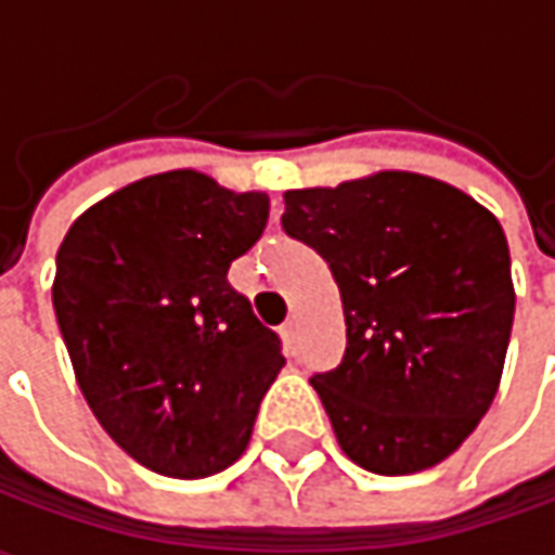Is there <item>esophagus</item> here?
Here are the masks:
<instances>
[{
    "label": "esophagus",
    "instance_id": "1",
    "mask_svg": "<svg viewBox=\"0 0 555 555\" xmlns=\"http://www.w3.org/2000/svg\"><path fill=\"white\" fill-rule=\"evenodd\" d=\"M281 336L287 339V346H293V343H296V336H299V321H296V318H289L287 324L281 327Z\"/></svg>",
    "mask_w": 555,
    "mask_h": 555
}]
</instances>
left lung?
I'll return each instance as SVG.
<instances>
[{"instance_id":"1","label":"left lung","mask_w":555,"mask_h":555,"mask_svg":"<svg viewBox=\"0 0 555 555\" xmlns=\"http://www.w3.org/2000/svg\"><path fill=\"white\" fill-rule=\"evenodd\" d=\"M281 224L339 287L346 354L311 386L346 457L376 476L451 457L498 395L513 331L501 222L454 184L392 169L287 191Z\"/></svg>"}]
</instances>
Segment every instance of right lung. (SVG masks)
<instances>
[{
    "label": "right lung",
    "instance_id": "add662e5",
    "mask_svg": "<svg viewBox=\"0 0 555 555\" xmlns=\"http://www.w3.org/2000/svg\"><path fill=\"white\" fill-rule=\"evenodd\" d=\"M268 197L194 169L126 184L67 231L54 318L104 433L169 479H206L246 451L281 339L228 284L262 237Z\"/></svg>",
    "mask_w": 555,
    "mask_h": 555
}]
</instances>
